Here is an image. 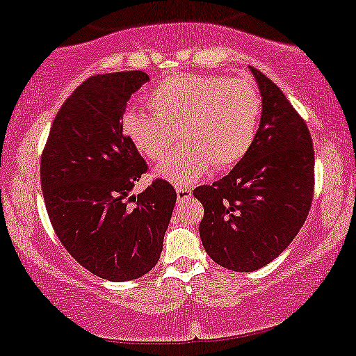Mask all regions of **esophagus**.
<instances>
[{"label":"esophagus","mask_w":356,"mask_h":356,"mask_svg":"<svg viewBox=\"0 0 356 356\" xmlns=\"http://www.w3.org/2000/svg\"><path fill=\"white\" fill-rule=\"evenodd\" d=\"M175 192H177V200H186L192 197V189L189 187H175Z\"/></svg>","instance_id":"esophagus-1"}]
</instances>
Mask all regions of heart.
Instances as JSON below:
<instances>
[{
  "mask_svg": "<svg viewBox=\"0 0 356 356\" xmlns=\"http://www.w3.org/2000/svg\"><path fill=\"white\" fill-rule=\"evenodd\" d=\"M154 114L126 111L121 127L145 159L161 161L179 139L177 151L156 167L157 177L189 186L216 169L245 157L262 119V97L248 78L175 74L161 81L147 97Z\"/></svg>",
  "mask_w": 356,
  "mask_h": 356,
  "instance_id": "1",
  "label": "heart"
}]
</instances>
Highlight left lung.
Wrapping results in <instances>:
<instances>
[{
  "label": "left lung",
  "instance_id": "1",
  "mask_svg": "<svg viewBox=\"0 0 356 356\" xmlns=\"http://www.w3.org/2000/svg\"><path fill=\"white\" fill-rule=\"evenodd\" d=\"M262 96L259 132L245 157L220 181L200 186V241L209 257L234 272L270 264L302 229L314 197V145L285 94L250 66Z\"/></svg>",
  "mask_w": 356,
  "mask_h": 356
}]
</instances>
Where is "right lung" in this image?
<instances>
[{
  "instance_id": "1",
  "label": "right lung",
  "mask_w": 356,
  "mask_h": 356,
  "mask_svg": "<svg viewBox=\"0 0 356 356\" xmlns=\"http://www.w3.org/2000/svg\"><path fill=\"white\" fill-rule=\"evenodd\" d=\"M149 76L121 71L86 79L56 114L41 157V187L54 232L94 275L127 282L152 270L175 205L156 179L131 195L147 165L121 127L127 101Z\"/></svg>"
}]
</instances>
